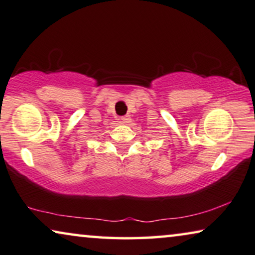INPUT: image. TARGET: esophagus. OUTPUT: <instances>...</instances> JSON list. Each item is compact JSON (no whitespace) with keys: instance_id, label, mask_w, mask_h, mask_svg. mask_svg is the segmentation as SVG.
<instances>
[{"instance_id":"34e87169","label":"esophagus","mask_w":255,"mask_h":255,"mask_svg":"<svg viewBox=\"0 0 255 255\" xmlns=\"http://www.w3.org/2000/svg\"><path fill=\"white\" fill-rule=\"evenodd\" d=\"M130 116H128V115H127V116H122V117H121V119H120V123H122V124H127V123H128V122H130Z\"/></svg>"}]
</instances>
